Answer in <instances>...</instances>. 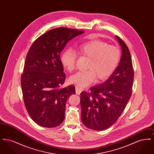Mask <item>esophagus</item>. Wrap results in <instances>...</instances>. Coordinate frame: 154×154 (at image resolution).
I'll return each mask as SVG.
<instances>
[{
	"label": "esophagus",
	"instance_id": "34e87169",
	"mask_svg": "<svg viewBox=\"0 0 154 154\" xmlns=\"http://www.w3.org/2000/svg\"><path fill=\"white\" fill-rule=\"evenodd\" d=\"M81 91H82V90H81V88L78 87H75V93H76V94L80 95L81 94Z\"/></svg>",
	"mask_w": 154,
	"mask_h": 154
}]
</instances>
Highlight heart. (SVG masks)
Wrapping results in <instances>:
<instances>
[{"label":"heart","mask_w":154,"mask_h":154,"mask_svg":"<svg viewBox=\"0 0 154 154\" xmlns=\"http://www.w3.org/2000/svg\"><path fill=\"white\" fill-rule=\"evenodd\" d=\"M77 55L89 59L87 70L79 72L70 77V81L80 87H85L98 80L107 79L114 72L121 58L120 49L101 40H92L75 47ZM61 62L66 69L72 72L75 67L77 55L71 49L62 52Z\"/></svg>","instance_id":"1"}]
</instances>
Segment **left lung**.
Here are the masks:
<instances>
[{
    "instance_id": "obj_1",
    "label": "left lung",
    "mask_w": 154,
    "mask_h": 154,
    "mask_svg": "<svg viewBox=\"0 0 154 154\" xmlns=\"http://www.w3.org/2000/svg\"><path fill=\"white\" fill-rule=\"evenodd\" d=\"M122 49L119 65L104 82L81 93V121L89 129L105 130L114 124L132 95L134 72L132 58L124 42L116 36Z\"/></svg>"
}]
</instances>
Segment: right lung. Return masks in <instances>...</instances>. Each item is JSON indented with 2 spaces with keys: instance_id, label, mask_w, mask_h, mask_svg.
<instances>
[{
  "instance_id": "obj_1",
  "label": "right lung",
  "mask_w": 154,
  "mask_h": 154,
  "mask_svg": "<svg viewBox=\"0 0 154 154\" xmlns=\"http://www.w3.org/2000/svg\"><path fill=\"white\" fill-rule=\"evenodd\" d=\"M84 30L60 27L38 37L30 47L21 74L23 102L30 118L37 124L51 128L65 118L67 99L75 87L62 88L66 79L60 59L67 43Z\"/></svg>"
}]
</instances>
